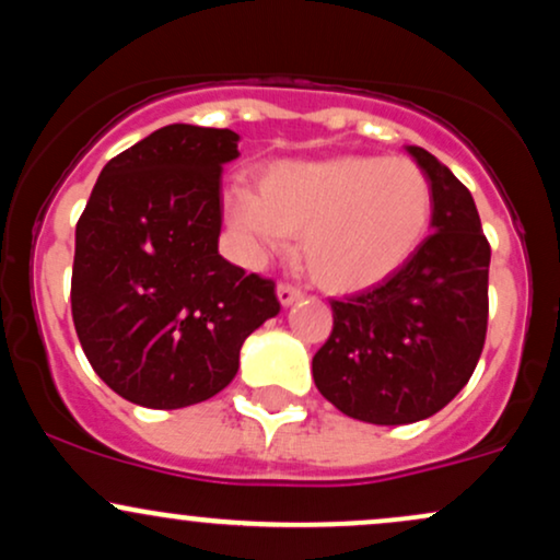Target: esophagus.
I'll return each instance as SVG.
<instances>
[{
  "label": "esophagus",
  "mask_w": 560,
  "mask_h": 560,
  "mask_svg": "<svg viewBox=\"0 0 560 560\" xmlns=\"http://www.w3.org/2000/svg\"><path fill=\"white\" fill-rule=\"evenodd\" d=\"M276 294H279L281 305H292V302H298L302 298V289L298 284H289V281H281Z\"/></svg>",
  "instance_id": "34e87169"
}]
</instances>
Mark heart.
I'll return each instance as SVG.
<instances>
[{"mask_svg": "<svg viewBox=\"0 0 560 560\" xmlns=\"http://www.w3.org/2000/svg\"><path fill=\"white\" fill-rule=\"evenodd\" d=\"M226 215L255 255L302 234L300 255L313 281L361 292L395 276L427 240L434 186L408 158L284 160L266 171L260 195L234 186Z\"/></svg>", "mask_w": 560, "mask_h": 560, "instance_id": "1", "label": "heart"}]
</instances>
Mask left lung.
Returning <instances> with one entry per match:
<instances>
[{"label": "left lung", "instance_id": "left-lung-1", "mask_svg": "<svg viewBox=\"0 0 560 560\" xmlns=\"http://www.w3.org/2000/svg\"><path fill=\"white\" fill-rule=\"evenodd\" d=\"M408 152L434 186V234L387 281L331 300V334L313 355L320 395L384 427L429 419L466 387L490 316V242L471 191L427 150Z\"/></svg>", "mask_w": 560, "mask_h": 560}]
</instances>
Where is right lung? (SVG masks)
<instances>
[{
	"label": "right lung",
	"instance_id": "obj_1",
	"mask_svg": "<svg viewBox=\"0 0 560 560\" xmlns=\"http://www.w3.org/2000/svg\"><path fill=\"white\" fill-rule=\"evenodd\" d=\"M229 128L173 124L115 155L75 223L70 311L96 376L126 400H208L240 350L281 311L273 279L218 255Z\"/></svg>",
	"mask_w": 560,
	"mask_h": 560
}]
</instances>
